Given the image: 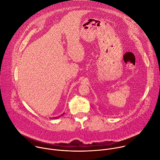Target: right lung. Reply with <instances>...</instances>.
Wrapping results in <instances>:
<instances>
[{"mask_svg": "<svg viewBox=\"0 0 160 160\" xmlns=\"http://www.w3.org/2000/svg\"><path fill=\"white\" fill-rule=\"evenodd\" d=\"M63 115V114H62V115H60V116H62V115ZM60 116H59V117H53V118H59V117H60Z\"/></svg>", "mask_w": 160, "mask_h": 160, "instance_id": "obj_1", "label": "right lung"}]
</instances>
